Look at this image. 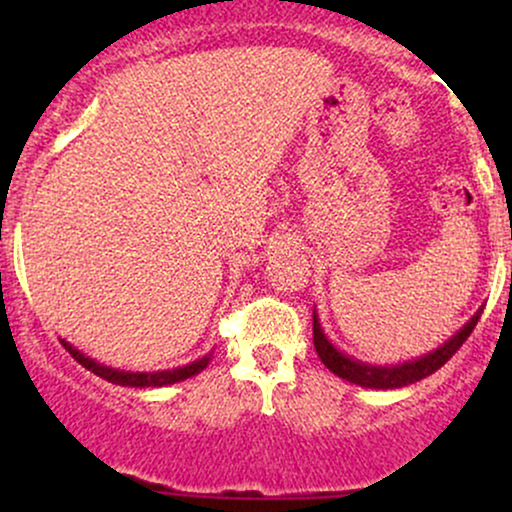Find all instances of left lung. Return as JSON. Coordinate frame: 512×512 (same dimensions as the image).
I'll use <instances>...</instances> for the list:
<instances>
[{
  "mask_svg": "<svg viewBox=\"0 0 512 512\" xmlns=\"http://www.w3.org/2000/svg\"><path fill=\"white\" fill-rule=\"evenodd\" d=\"M479 317H481V310L467 322V325L462 327L460 332L455 334V337L450 339V342H445L440 349L433 351V354H426L424 358H416V361L402 363V366H392V368L368 366V363L354 361V358L344 356L342 351L334 349V346L327 342L325 334H322L320 322H317V315H313V344H315L317 356H320V361L325 363V366L330 368L334 375H339V378L349 380V383L361 385V387H375V390H395V387L419 383V380H424L426 375L436 373L438 368H443L445 363H448L450 358L457 354V349L467 342V337L472 334L474 327H477Z\"/></svg>",
  "mask_w": 512,
  "mask_h": 512,
  "instance_id": "obj_1",
  "label": "left lung"
}]
</instances>
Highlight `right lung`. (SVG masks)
Segmentation results:
<instances>
[{
	"label": "right lung",
	"mask_w": 512,
	"mask_h": 512,
	"mask_svg": "<svg viewBox=\"0 0 512 512\" xmlns=\"http://www.w3.org/2000/svg\"><path fill=\"white\" fill-rule=\"evenodd\" d=\"M62 346L69 351V354H72L76 363H81V366L91 370V373H96L98 378L108 380V383H113V385H122V387L173 385V383H180V380H187V378H192V375H197L199 370L207 368V363H209V356H204L202 361H195V363H190V366H182V368H175V370H161V373H125V370L105 368V366H101V363L91 361V358L81 354V351H76L72 344L64 342V339H62Z\"/></svg>",
	"instance_id": "1"
}]
</instances>
